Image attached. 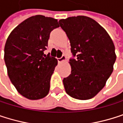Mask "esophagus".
Segmentation results:
<instances>
[{
	"label": "esophagus",
	"mask_w": 123,
	"mask_h": 123,
	"mask_svg": "<svg viewBox=\"0 0 123 123\" xmlns=\"http://www.w3.org/2000/svg\"><path fill=\"white\" fill-rule=\"evenodd\" d=\"M66 60V57L65 55H63L61 57L57 58V60H58L59 63H62V62H63V61H65Z\"/></svg>",
	"instance_id": "obj_1"
}]
</instances>
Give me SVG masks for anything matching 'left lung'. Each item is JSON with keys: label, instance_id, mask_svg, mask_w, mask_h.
<instances>
[{"label": "left lung", "instance_id": "obj_1", "mask_svg": "<svg viewBox=\"0 0 123 123\" xmlns=\"http://www.w3.org/2000/svg\"><path fill=\"white\" fill-rule=\"evenodd\" d=\"M59 24L76 57L69 61L71 74L63 80L65 90L76 99H92L104 88L113 71L116 54L112 39L99 23L88 16L60 19Z\"/></svg>", "mask_w": 123, "mask_h": 123}]
</instances>
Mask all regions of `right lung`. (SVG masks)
I'll return each instance as SVG.
<instances>
[{
    "mask_svg": "<svg viewBox=\"0 0 123 123\" xmlns=\"http://www.w3.org/2000/svg\"><path fill=\"white\" fill-rule=\"evenodd\" d=\"M59 26L57 19L36 15L19 24L7 38L4 60L8 77L28 99H40L49 93L57 60L46 56L44 50L51 31Z\"/></svg>",
    "mask_w": 123,
    "mask_h": 123,
    "instance_id": "1",
    "label": "right lung"
}]
</instances>
